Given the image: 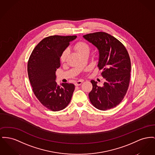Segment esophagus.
<instances>
[{
  "label": "esophagus",
  "mask_w": 155,
  "mask_h": 155,
  "mask_svg": "<svg viewBox=\"0 0 155 155\" xmlns=\"http://www.w3.org/2000/svg\"><path fill=\"white\" fill-rule=\"evenodd\" d=\"M82 82H83V80H78V81L75 82V85H76V86L80 85Z\"/></svg>",
  "instance_id": "1"
}]
</instances>
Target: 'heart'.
I'll return each mask as SVG.
<instances>
[{
	"label": "heart",
	"instance_id": "heart-1",
	"mask_svg": "<svg viewBox=\"0 0 155 155\" xmlns=\"http://www.w3.org/2000/svg\"><path fill=\"white\" fill-rule=\"evenodd\" d=\"M74 47L75 50L77 51V53L80 55L81 54L84 53H85V52H88L89 53L90 50V46H88V45L87 43H85L83 41H77L74 45ZM68 54V49H65V50H64V51L62 53L61 55L60 60H61V62H64L65 61Z\"/></svg>",
	"mask_w": 155,
	"mask_h": 155
}]
</instances>
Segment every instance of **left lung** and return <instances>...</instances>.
Here are the masks:
<instances>
[{"label": "left lung", "mask_w": 155, "mask_h": 155, "mask_svg": "<svg viewBox=\"0 0 155 155\" xmlns=\"http://www.w3.org/2000/svg\"><path fill=\"white\" fill-rule=\"evenodd\" d=\"M83 37L98 49V67L105 80L102 87L91 80L90 100L100 110L113 108L124 98L129 87L131 64L127 51L118 39L105 32H95Z\"/></svg>", "instance_id": "left-lung-1"}]
</instances>
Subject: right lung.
Returning <instances> with one entry per match:
<instances>
[{
  "instance_id": "add662e5",
  "label": "right lung",
  "mask_w": 155,
  "mask_h": 155,
  "mask_svg": "<svg viewBox=\"0 0 155 155\" xmlns=\"http://www.w3.org/2000/svg\"><path fill=\"white\" fill-rule=\"evenodd\" d=\"M76 36L54 35L43 38L33 50L28 63V78L38 100L53 111L64 109L70 102L73 84L55 82V71L60 67L62 53Z\"/></svg>"
}]
</instances>
